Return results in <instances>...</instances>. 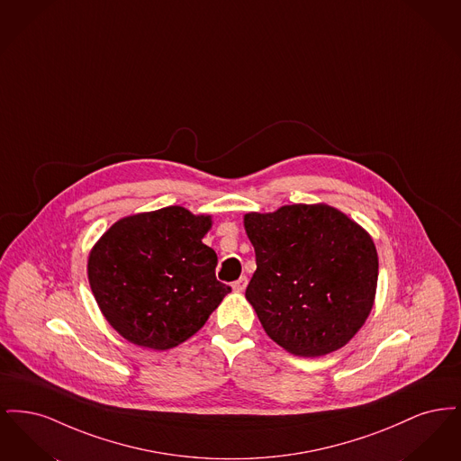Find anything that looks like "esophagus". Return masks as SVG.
I'll return each instance as SVG.
<instances>
[{"mask_svg": "<svg viewBox=\"0 0 461 461\" xmlns=\"http://www.w3.org/2000/svg\"><path fill=\"white\" fill-rule=\"evenodd\" d=\"M245 286H247V278H245V276H240V278L233 284V290H237V292H243V290H245Z\"/></svg>", "mask_w": 461, "mask_h": 461, "instance_id": "1", "label": "esophagus"}]
</instances>
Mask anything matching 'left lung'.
<instances>
[{"label":"left lung","instance_id":"1","mask_svg":"<svg viewBox=\"0 0 461 461\" xmlns=\"http://www.w3.org/2000/svg\"><path fill=\"white\" fill-rule=\"evenodd\" d=\"M243 222L258 264L245 297L264 331L295 356L346 346L372 311L378 278L372 237L325 203L250 212Z\"/></svg>","mask_w":461,"mask_h":461}]
</instances>
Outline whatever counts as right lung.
<instances>
[{"instance_id":"right-lung-1","label":"right lung","mask_w":461,"mask_h":461,"mask_svg":"<svg viewBox=\"0 0 461 461\" xmlns=\"http://www.w3.org/2000/svg\"><path fill=\"white\" fill-rule=\"evenodd\" d=\"M209 216L171 205L117 221L89 254L93 295L126 340L171 349L203 327L231 292L216 278V252L202 243Z\"/></svg>"}]
</instances>
